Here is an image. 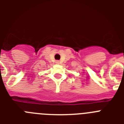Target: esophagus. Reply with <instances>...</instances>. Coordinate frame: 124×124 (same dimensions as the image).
I'll use <instances>...</instances> for the list:
<instances>
[{"label": "esophagus", "mask_w": 124, "mask_h": 124, "mask_svg": "<svg viewBox=\"0 0 124 124\" xmlns=\"http://www.w3.org/2000/svg\"><path fill=\"white\" fill-rule=\"evenodd\" d=\"M55 63H56V64H60V61H56Z\"/></svg>", "instance_id": "obj_1"}]
</instances>
